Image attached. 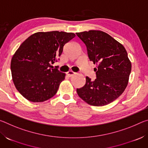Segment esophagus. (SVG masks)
I'll return each instance as SVG.
<instances>
[{"label": "esophagus", "mask_w": 148, "mask_h": 148, "mask_svg": "<svg viewBox=\"0 0 148 148\" xmlns=\"http://www.w3.org/2000/svg\"><path fill=\"white\" fill-rule=\"evenodd\" d=\"M75 74V72H72V71H69L68 72H66V75L68 76H69V77H71V76H73V75H74Z\"/></svg>", "instance_id": "esophagus-1"}]
</instances>
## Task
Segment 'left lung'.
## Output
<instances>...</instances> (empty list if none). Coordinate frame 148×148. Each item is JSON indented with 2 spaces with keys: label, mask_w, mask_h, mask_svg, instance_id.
<instances>
[{
  "label": "left lung",
  "mask_w": 148,
  "mask_h": 148,
  "mask_svg": "<svg viewBox=\"0 0 148 148\" xmlns=\"http://www.w3.org/2000/svg\"><path fill=\"white\" fill-rule=\"evenodd\" d=\"M86 45L97 78L91 81L86 77L84 87L77 89L82 100L91 106H105L114 101L127 86L131 72V62L121 44L103 31L91 30L77 32Z\"/></svg>",
  "instance_id": "obj_1"
}]
</instances>
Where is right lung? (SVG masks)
I'll list each match as a JSON object with an SVG mask.
<instances>
[{
  "instance_id": "1",
  "label": "right lung",
  "mask_w": 148,
  "mask_h": 148,
  "mask_svg": "<svg viewBox=\"0 0 148 148\" xmlns=\"http://www.w3.org/2000/svg\"><path fill=\"white\" fill-rule=\"evenodd\" d=\"M72 32H36L27 38L12 57L11 72L15 87L22 96L32 102L46 101L57 92L65 74L51 64L57 59Z\"/></svg>"
}]
</instances>
